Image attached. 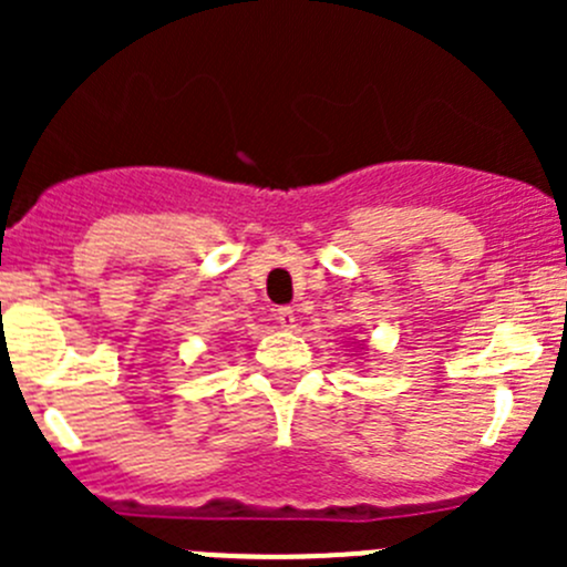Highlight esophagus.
Instances as JSON below:
<instances>
[{
	"instance_id": "34e87169",
	"label": "esophagus",
	"mask_w": 567,
	"mask_h": 567,
	"mask_svg": "<svg viewBox=\"0 0 567 567\" xmlns=\"http://www.w3.org/2000/svg\"><path fill=\"white\" fill-rule=\"evenodd\" d=\"M277 323L282 326V329H293V326H296L293 307H279V310H277Z\"/></svg>"
}]
</instances>
